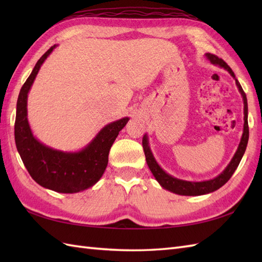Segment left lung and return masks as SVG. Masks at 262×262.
<instances>
[{"mask_svg": "<svg viewBox=\"0 0 262 262\" xmlns=\"http://www.w3.org/2000/svg\"><path fill=\"white\" fill-rule=\"evenodd\" d=\"M206 58H207L209 62L215 65L219 66L221 69H224L230 73V75L235 80V84L238 89V92L241 93L242 100H243V114H244V125H243V133H242V137L240 144H238L236 152L233 155L232 160L230 161V163L227 164L226 168L221 172V173L213 178V179L209 180H205V181H187V180H181L178 179V178H174L173 176L169 174L168 172H165L161 165L158 163V161L155 160L154 155L152 153V149L149 147V143H148V136L145 134L143 136V149L144 153H145V158H146V163L148 165L149 170H151L152 174L154 176L155 179L160 183V186L162 187L165 190H169L173 193L177 194H181V196H202V194L206 193H210L213 191H216L217 189H220L222 186H224L225 183L230 180V178L232 174L234 173V171L240 164V161L243 157L244 152H246V148L248 145V141H249V126H248V101H247V96L244 93L243 89L241 86L240 83L236 80V77L233 73V71L231 68L227 65L223 59L219 58L213 54L207 53L205 55Z\"/></svg>", "mask_w": 262, "mask_h": 262, "instance_id": "obj_1", "label": "left lung"}]
</instances>
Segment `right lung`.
<instances>
[{"instance_id":"obj_1","label":"right lung","mask_w":262,"mask_h":262,"mask_svg":"<svg viewBox=\"0 0 262 262\" xmlns=\"http://www.w3.org/2000/svg\"><path fill=\"white\" fill-rule=\"evenodd\" d=\"M58 45H54L39 58L31 74L22 85L14 124V140L22 162L38 185L60 193H75L93 187L108 164L109 151L128 117L105 125L80 151L53 148L37 140L28 120V94L41 65Z\"/></svg>"}]
</instances>
